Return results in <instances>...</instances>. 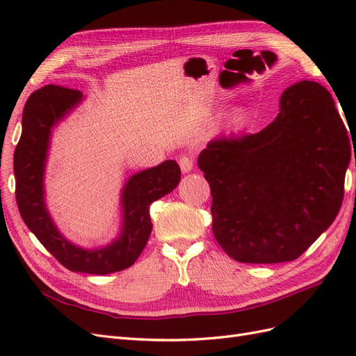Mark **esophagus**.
I'll return each instance as SVG.
<instances>
[{
	"mask_svg": "<svg viewBox=\"0 0 356 356\" xmlns=\"http://www.w3.org/2000/svg\"><path fill=\"white\" fill-rule=\"evenodd\" d=\"M179 168H181V170H182V174H188V172L193 169V160H191V157H187V156H182L181 159H179Z\"/></svg>",
	"mask_w": 356,
	"mask_h": 356,
	"instance_id": "obj_1",
	"label": "esophagus"
}]
</instances>
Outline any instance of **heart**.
<instances>
[{"label": "heart", "instance_id": "heart-1", "mask_svg": "<svg viewBox=\"0 0 356 356\" xmlns=\"http://www.w3.org/2000/svg\"><path fill=\"white\" fill-rule=\"evenodd\" d=\"M243 118H245V113L241 108L234 110L232 117H230V124L232 126H238V124H241L243 122Z\"/></svg>", "mask_w": 356, "mask_h": 356}]
</instances>
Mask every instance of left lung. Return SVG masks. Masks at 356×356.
I'll list each match as a JSON object with an SVG mask.
<instances>
[{
    "label": "left lung",
    "mask_w": 356,
    "mask_h": 356,
    "mask_svg": "<svg viewBox=\"0 0 356 356\" xmlns=\"http://www.w3.org/2000/svg\"><path fill=\"white\" fill-rule=\"evenodd\" d=\"M349 161L348 132L330 92L310 80L289 86L270 124L213 138L199 154L215 239L239 263L296 260L336 220Z\"/></svg>",
    "instance_id": "8db88e82"
}]
</instances>
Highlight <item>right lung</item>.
Segmentation results:
<instances>
[{
    "label": "right lung",
    "instance_id": "obj_1",
    "mask_svg": "<svg viewBox=\"0 0 356 356\" xmlns=\"http://www.w3.org/2000/svg\"><path fill=\"white\" fill-rule=\"evenodd\" d=\"M83 99L81 92L53 84L28 98L22 135L15 149L16 202L28 229L63 267L71 272L108 275L131 267L143 252L153 229L149 204L179 184L181 169L175 160H165L131 175L120 193V229L115 238L96 248L71 242L49 212L44 177L53 131Z\"/></svg>",
    "mask_w": 356,
    "mask_h": 356
}]
</instances>
